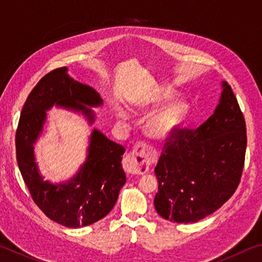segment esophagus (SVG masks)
Segmentation results:
<instances>
[{"label":"esophagus","mask_w":262,"mask_h":262,"mask_svg":"<svg viewBox=\"0 0 262 262\" xmlns=\"http://www.w3.org/2000/svg\"><path fill=\"white\" fill-rule=\"evenodd\" d=\"M152 158V150L143 143L139 144L126 156L125 161H123V168L130 174H143L148 172L150 162Z\"/></svg>","instance_id":"obj_1"}]
</instances>
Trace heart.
<instances>
[{
	"mask_svg": "<svg viewBox=\"0 0 262 262\" xmlns=\"http://www.w3.org/2000/svg\"><path fill=\"white\" fill-rule=\"evenodd\" d=\"M172 95H173V92L170 89H159L156 92H154L152 96L149 97L147 100L137 104V113L145 115L152 112L164 101L170 99ZM188 111L189 105L187 100H185L184 98H176L167 101L162 107H159L156 112L150 115L148 120L145 121V135L154 141L162 142L168 140L185 122L188 115ZM118 115L122 120H127L128 119L127 113L121 108L118 110Z\"/></svg>",
	"mask_w": 262,
	"mask_h": 262,
	"instance_id": "1",
	"label": "heart"
}]
</instances>
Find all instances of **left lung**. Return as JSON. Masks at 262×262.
Masks as SVG:
<instances>
[{
    "label": "left lung",
    "instance_id": "left-lung-1",
    "mask_svg": "<svg viewBox=\"0 0 262 262\" xmlns=\"http://www.w3.org/2000/svg\"><path fill=\"white\" fill-rule=\"evenodd\" d=\"M216 108L195 130L170 137L155 167V208L163 219L195 223L224 205L241 181L246 126L231 86L222 81Z\"/></svg>",
    "mask_w": 262,
    "mask_h": 262
}]
</instances>
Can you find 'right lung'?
I'll return each instance as SVG.
<instances>
[{
  "label": "right lung",
  "mask_w": 262,
  "mask_h": 262,
  "mask_svg": "<svg viewBox=\"0 0 262 262\" xmlns=\"http://www.w3.org/2000/svg\"><path fill=\"white\" fill-rule=\"evenodd\" d=\"M103 104L94 88L75 81L68 75V68L62 67L39 81L21 110L16 133L17 163L21 177L37 206L51 220L67 228L94 224L113 209L126 184L121 165L126 150L94 128L89 136L86 158L78 171L68 180L51 183L39 171L34 144L42 134L47 111L54 106L81 113L92 126L96 113L91 107Z\"/></svg>",
  "instance_id": "add662e5"
}]
</instances>
